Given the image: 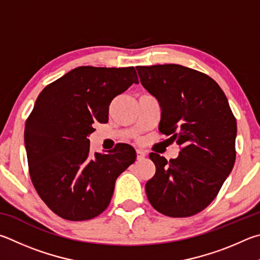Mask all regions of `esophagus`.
Segmentation results:
<instances>
[{
  "mask_svg": "<svg viewBox=\"0 0 260 260\" xmlns=\"http://www.w3.org/2000/svg\"><path fill=\"white\" fill-rule=\"evenodd\" d=\"M137 160L138 161H140V160H143V158L146 156V153H145L144 151H140V149H137Z\"/></svg>",
  "mask_w": 260,
  "mask_h": 260,
  "instance_id": "1",
  "label": "esophagus"
}]
</instances>
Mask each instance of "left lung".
I'll use <instances>...</instances> for the list:
<instances>
[{"mask_svg": "<svg viewBox=\"0 0 260 260\" xmlns=\"http://www.w3.org/2000/svg\"><path fill=\"white\" fill-rule=\"evenodd\" d=\"M140 82L161 105L158 130L180 146L167 161L149 154L156 171L145 188L149 203L165 216L201 212L219 193L234 167L236 120L217 82L192 68L138 66Z\"/></svg>", "mask_w": 260, "mask_h": 260, "instance_id": "1", "label": "left lung"}]
</instances>
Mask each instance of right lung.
<instances>
[{"mask_svg":"<svg viewBox=\"0 0 260 260\" xmlns=\"http://www.w3.org/2000/svg\"><path fill=\"white\" fill-rule=\"evenodd\" d=\"M133 83L135 67L80 66L41 91L25 123L28 171L36 192L63 219L89 220L108 207L118 176L136 151L117 144L90 152L88 136L108 122L112 100Z\"/></svg>","mask_w":260,"mask_h":260,"instance_id":"right-lung-1","label":"right lung"}]
</instances>
